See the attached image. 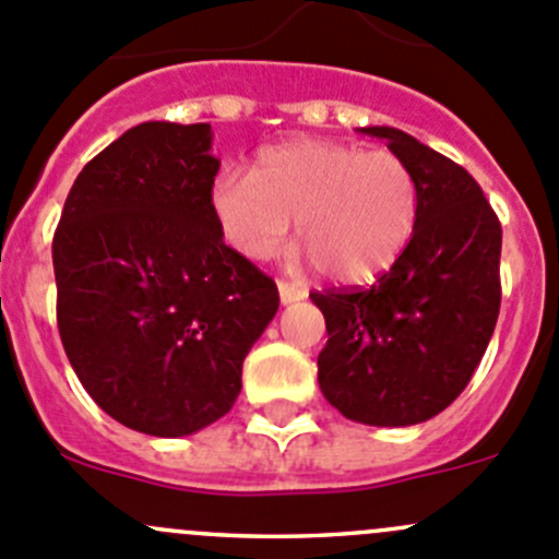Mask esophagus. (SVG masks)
<instances>
[{
  "label": "esophagus",
  "mask_w": 559,
  "mask_h": 559,
  "mask_svg": "<svg viewBox=\"0 0 559 559\" xmlns=\"http://www.w3.org/2000/svg\"><path fill=\"white\" fill-rule=\"evenodd\" d=\"M278 295H281V302H284V306H292V302L306 300L308 292L302 289V286H295V284H286V281H278Z\"/></svg>",
  "instance_id": "obj_1"
}]
</instances>
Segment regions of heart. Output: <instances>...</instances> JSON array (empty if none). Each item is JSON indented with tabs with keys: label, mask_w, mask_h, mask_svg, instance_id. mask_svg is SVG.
Wrapping results in <instances>:
<instances>
[{
	"label": "heart",
	"mask_w": 559,
	"mask_h": 559,
	"mask_svg": "<svg viewBox=\"0 0 559 559\" xmlns=\"http://www.w3.org/2000/svg\"><path fill=\"white\" fill-rule=\"evenodd\" d=\"M211 213L246 259L273 257L297 218V240L313 267L352 284L403 257L419 222V183L392 151L297 140L264 148L251 173H218Z\"/></svg>",
	"instance_id": "obj_1"
}]
</instances>
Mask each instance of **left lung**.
<instances>
[{
  "label": "left lung",
  "mask_w": 559,
  "mask_h": 559,
  "mask_svg": "<svg viewBox=\"0 0 559 559\" xmlns=\"http://www.w3.org/2000/svg\"><path fill=\"white\" fill-rule=\"evenodd\" d=\"M384 138L419 183V222L403 257L370 289L313 292L326 321L321 394L346 419L408 427L460 397L500 311L503 229L481 186L394 127Z\"/></svg>",
  "instance_id": "obj_1"
}]
</instances>
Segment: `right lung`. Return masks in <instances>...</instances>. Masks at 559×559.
Returning a JSON list of instances; mask_svg holds the SVG:
<instances>
[{
	"instance_id": "add662e5",
	"label": "right lung",
	"mask_w": 559,
	"mask_h": 559,
	"mask_svg": "<svg viewBox=\"0 0 559 559\" xmlns=\"http://www.w3.org/2000/svg\"><path fill=\"white\" fill-rule=\"evenodd\" d=\"M211 145V123H138L83 167L53 235L72 370L107 416L145 436L222 419L278 311L273 281L213 222Z\"/></svg>"
}]
</instances>
